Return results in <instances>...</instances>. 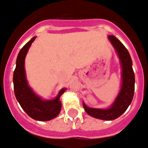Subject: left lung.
Returning <instances> with one entry per match:
<instances>
[{
  "label": "left lung",
  "instance_id": "8db88e82",
  "mask_svg": "<svg viewBox=\"0 0 148 148\" xmlns=\"http://www.w3.org/2000/svg\"><path fill=\"white\" fill-rule=\"evenodd\" d=\"M108 39L116 51L121 65L122 83L118 95L108 108H89L83 102L84 110L89 115L103 120H113L121 116L131 104L135 91V74L130 53L116 37L110 35Z\"/></svg>",
  "mask_w": 148,
  "mask_h": 148
}]
</instances>
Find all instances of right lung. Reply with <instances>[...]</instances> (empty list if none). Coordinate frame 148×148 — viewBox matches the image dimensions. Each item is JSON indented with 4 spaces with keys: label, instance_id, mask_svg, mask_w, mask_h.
<instances>
[{
    "label": "right lung",
    "instance_id": "obj_1",
    "mask_svg": "<svg viewBox=\"0 0 148 148\" xmlns=\"http://www.w3.org/2000/svg\"><path fill=\"white\" fill-rule=\"evenodd\" d=\"M36 37L32 38L18 54L16 66L13 73L14 93L22 108L30 117L39 121H48L56 118L60 113L62 102L59 99L66 89H61L55 99L47 100L37 95L28 85L25 69V59Z\"/></svg>",
    "mask_w": 148,
    "mask_h": 148
}]
</instances>
